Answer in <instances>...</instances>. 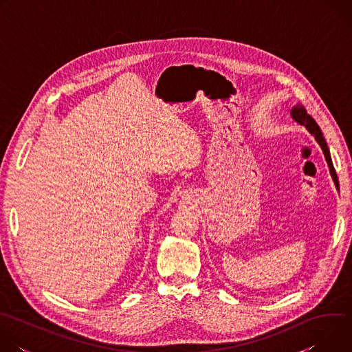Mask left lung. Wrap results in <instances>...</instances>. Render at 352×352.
Listing matches in <instances>:
<instances>
[{"label": "left lung", "instance_id": "1", "mask_svg": "<svg viewBox=\"0 0 352 352\" xmlns=\"http://www.w3.org/2000/svg\"><path fill=\"white\" fill-rule=\"evenodd\" d=\"M289 114H291V117H292L294 121H296L299 125L305 126V128L308 129V132L315 136L316 142L319 143V146H320L322 150H323V155H324V159H326V162H327L330 175H331V178H333V181H334V185H336L337 190H338V189H340V188H338V178H337L336 170H334V167H333V162H331V157H330V150H329V147H327V143H326V140H324V138H323V133H322L319 125H318V124L315 122V120L307 113V110L304 109L302 104L294 106Z\"/></svg>", "mask_w": 352, "mask_h": 352}]
</instances>
